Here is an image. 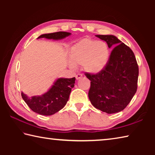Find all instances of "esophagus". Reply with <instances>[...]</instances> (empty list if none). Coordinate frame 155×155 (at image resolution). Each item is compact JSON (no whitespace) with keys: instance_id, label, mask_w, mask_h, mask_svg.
<instances>
[{"instance_id":"34e87169","label":"esophagus","mask_w":155,"mask_h":155,"mask_svg":"<svg viewBox=\"0 0 155 155\" xmlns=\"http://www.w3.org/2000/svg\"><path fill=\"white\" fill-rule=\"evenodd\" d=\"M81 77H82V74H77V75H76V78H77V80H78Z\"/></svg>"}]
</instances>
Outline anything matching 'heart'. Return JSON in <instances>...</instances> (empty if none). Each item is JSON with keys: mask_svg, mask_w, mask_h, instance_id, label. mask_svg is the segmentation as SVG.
<instances>
[{"mask_svg": "<svg viewBox=\"0 0 155 155\" xmlns=\"http://www.w3.org/2000/svg\"><path fill=\"white\" fill-rule=\"evenodd\" d=\"M109 57L110 49L105 41L84 39L72 46L70 66L82 65L86 72L98 74L106 68Z\"/></svg>", "mask_w": 155, "mask_h": 155, "instance_id": "b5f03b06", "label": "heart"}]
</instances>
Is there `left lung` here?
Segmentation results:
<instances>
[{
	"instance_id": "left-lung-1",
	"label": "left lung",
	"mask_w": 155,
	"mask_h": 155,
	"mask_svg": "<svg viewBox=\"0 0 155 155\" xmlns=\"http://www.w3.org/2000/svg\"><path fill=\"white\" fill-rule=\"evenodd\" d=\"M114 48L104 70L96 74L86 73L91 81L89 99L95 108L115 114L126 108L137 91L139 68L129 47L112 35H96Z\"/></svg>"
}]
</instances>
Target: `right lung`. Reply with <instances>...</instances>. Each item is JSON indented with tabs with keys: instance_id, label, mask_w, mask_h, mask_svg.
Listing matches in <instances>:
<instances>
[{
	"instance_id": "add662e5",
	"label": "right lung",
	"mask_w": 155,
	"mask_h": 155,
	"mask_svg": "<svg viewBox=\"0 0 155 155\" xmlns=\"http://www.w3.org/2000/svg\"><path fill=\"white\" fill-rule=\"evenodd\" d=\"M71 35L70 33L59 32L43 34L39 38L59 40ZM75 77L72 78H59L54 81L53 85L47 92L41 96L28 97L23 92L21 95L29 108L37 114L43 115H51L58 112L64 107L69 99L72 88L74 87Z\"/></svg>"
}]
</instances>
